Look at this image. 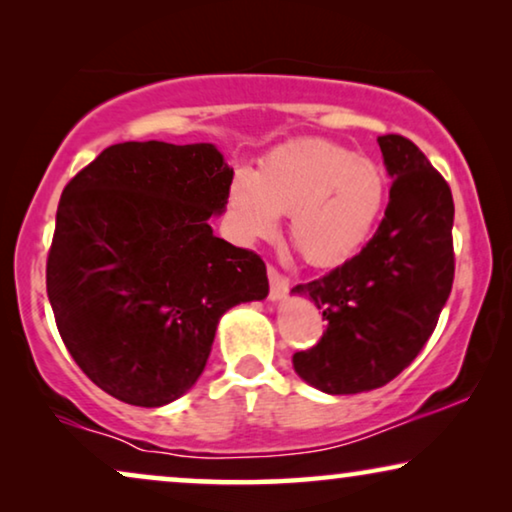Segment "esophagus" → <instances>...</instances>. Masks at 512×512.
<instances>
[{
	"mask_svg": "<svg viewBox=\"0 0 512 512\" xmlns=\"http://www.w3.org/2000/svg\"><path fill=\"white\" fill-rule=\"evenodd\" d=\"M268 279H270V298L282 300L286 293H289V279H286L275 265H268Z\"/></svg>",
	"mask_w": 512,
	"mask_h": 512,
	"instance_id": "1",
	"label": "esophagus"
}]
</instances>
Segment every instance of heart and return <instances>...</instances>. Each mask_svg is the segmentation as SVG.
I'll return each mask as SVG.
<instances>
[{
	"label": "heart",
	"instance_id": "1",
	"mask_svg": "<svg viewBox=\"0 0 512 512\" xmlns=\"http://www.w3.org/2000/svg\"><path fill=\"white\" fill-rule=\"evenodd\" d=\"M382 167L324 139L265 153L256 172L230 179L223 221L237 244L268 242L289 215V237L314 268H335L366 247L387 207Z\"/></svg>",
	"mask_w": 512,
	"mask_h": 512
}]
</instances>
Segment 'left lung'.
I'll return each mask as SVG.
<instances>
[{
  "instance_id": "obj_1",
  "label": "left lung",
  "mask_w": 512,
  "mask_h": 512,
  "mask_svg": "<svg viewBox=\"0 0 512 512\" xmlns=\"http://www.w3.org/2000/svg\"><path fill=\"white\" fill-rule=\"evenodd\" d=\"M391 181L370 242L314 282L293 286L324 312L317 345L293 368L326 394H361L394 380L422 352L454 282V202L447 181L410 139L377 137Z\"/></svg>"
}]
</instances>
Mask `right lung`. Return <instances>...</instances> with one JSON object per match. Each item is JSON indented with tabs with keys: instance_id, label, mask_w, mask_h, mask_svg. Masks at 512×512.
<instances>
[{
	"instance_id": "1",
	"label": "right lung",
	"mask_w": 512,
	"mask_h": 512,
	"mask_svg": "<svg viewBox=\"0 0 512 512\" xmlns=\"http://www.w3.org/2000/svg\"><path fill=\"white\" fill-rule=\"evenodd\" d=\"M230 179L214 144L123 142L62 191L48 300L76 366L118 401L184 396L223 312L268 296L263 258L209 226Z\"/></svg>"
}]
</instances>
